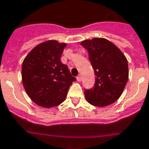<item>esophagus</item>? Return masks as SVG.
Here are the masks:
<instances>
[{"instance_id":"34e87169","label":"esophagus","mask_w":149,"mask_h":149,"mask_svg":"<svg viewBox=\"0 0 149 149\" xmlns=\"http://www.w3.org/2000/svg\"><path fill=\"white\" fill-rule=\"evenodd\" d=\"M77 81H81V75L77 76Z\"/></svg>"}]
</instances>
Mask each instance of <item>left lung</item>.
I'll use <instances>...</instances> for the list:
<instances>
[{"instance_id": "obj_1", "label": "left lung", "mask_w": 149, "mask_h": 149, "mask_svg": "<svg viewBox=\"0 0 149 149\" xmlns=\"http://www.w3.org/2000/svg\"><path fill=\"white\" fill-rule=\"evenodd\" d=\"M88 50L95 74L94 86L84 91L90 104L105 107L119 99L129 77L126 58L116 45L103 38L81 42Z\"/></svg>"}]
</instances>
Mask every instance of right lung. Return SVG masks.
<instances>
[{"instance_id":"right-lung-1","label":"right lung","mask_w":149,"mask_h":149,"mask_svg":"<svg viewBox=\"0 0 149 149\" xmlns=\"http://www.w3.org/2000/svg\"><path fill=\"white\" fill-rule=\"evenodd\" d=\"M66 44L49 40L36 46L25 58L22 65V80L28 96L42 107H54L65 100L76 78L61 55Z\"/></svg>"}]
</instances>
